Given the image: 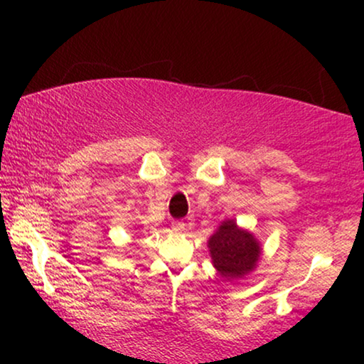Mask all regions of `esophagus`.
Here are the masks:
<instances>
[{"label": "esophagus", "mask_w": 364, "mask_h": 364, "mask_svg": "<svg viewBox=\"0 0 364 364\" xmlns=\"http://www.w3.org/2000/svg\"><path fill=\"white\" fill-rule=\"evenodd\" d=\"M172 230L176 233H182L183 230H186V223H183L182 220H173L172 222Z\"/></svg>", "instance_id": "obj_1"}]
</instances>
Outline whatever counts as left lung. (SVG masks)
I'll use <instances>...</instances> for the list:
<instances>
[{
  "instance_id": "8db88e82",
  "label": "left lung",
  "mask_w": 364,
  "mask_h": 364,
  "mask_svg": "<svg viewBox=\"0 0 364 364\" xmlns=\"http://www.w3.org/2000/svg\"><path fill=\"white\" fill-rule=\"evenodd\" d=\"M212 265L227 282H235L255 270L262 258V243L237 220L227 218L207 242Z\"/></svg>"
}]
</instances>
